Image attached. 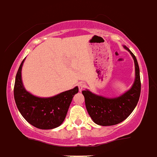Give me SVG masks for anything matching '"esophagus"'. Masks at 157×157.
<instances>
[{"label": "esophagus", "instance_id": "34e87169", "mask_svg": "<svg viewBox=\"0 0 157 157\" xmlns=\"http://www.w3.org/2000/svg\"><path fill=\"white\" fill-rule=\"evenodd\" d=\"M78 90H79V92H81L83 89L85 88V84L82 82H78Z\"/></svg>", "mask_w": 157, "mask_h": 157}]
</instances>
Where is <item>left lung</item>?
Segmentation results:
<instances>
[{"label":"left lung","mask_w":157,"mask_h":157,"mask_svg":"<svg viewBox=\"0 0 157 157\" xmlns=\"http://www.w3.org/2000/svg\"><path fill=\"white\" fill-rule=\"evenodd\" d=\"M132 56L135 67V78L128 90L116 98H105L89 90L82 91L86 110L93 121L100 126H112L125 120L135 109L141 94V80L138 61L132 52L123 45Z\"/></svg>","instance_id":"1"}]
</instances>
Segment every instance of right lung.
Here are the masks:
<instances>
[{
    "label": "right lung",
    "mask_w": 157,
    "mask_h": 157,
    "mask_svg": "<svg viewBox=\"0 0 157 157\" xmlns=\"http://www.w3.org/2000/svg\"><path fill=\"white\" fill-rule=\"evenodd\" d=\"M25 59L16 76L14 98L16 106L20 114L32 126L41 130L58 127L64 121L72 98L78 92V87L49 98H40L32 94L25 89L22 80V67Z\"/></svg>",
    "instance_id": "add662e5"
}]
</instances>
